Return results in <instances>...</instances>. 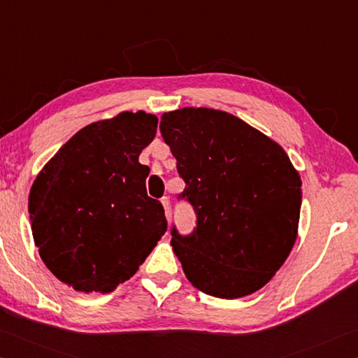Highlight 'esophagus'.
Returning a JSON list of instances; mask_svg holds the SVG:
<instances>
[{"mask_svg":"<svg viewBox=\"0 0 358 358\" xmlns=\"http://www.w3.org/2000/svg\"><path fill=\"white\" fill-rule=\"evenodd\" d=\"M162 204L163 208H165V215L168 218V222L171 220V203H169V198L168 196H163L162 198Z\"/></svg>","mask_w":358,"mask_h":358,"instance_id":"obj_1","label":"esophagus"}]
</instances>
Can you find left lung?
Segmentation results:
<instances>
[{"mask_svg":"<svg viewBox=\"0 0 358 358\" xmlns=\"http://www.w3.org/2000/svg\"><path fill=\"white\" fill-rule=\"evenodd\" d=\"M160 131L196 214L190 234L171 228L185 277L209 296L239 299L271 281L297 237L302 180L277 143L229 113H165Z\"/></svg>","mask_w":358,"mask_h":358,"instance_id":"obj_1","label":"left lung"}]
</instances>
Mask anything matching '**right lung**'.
<instances>
[{"label": "right lung", "mask_w": 358, "mask_h": 358, "mask_svg": "<svg viewBox=\"0 0 358 358\" xmlns=\"http://www.w3.org/2000/svg\"><path fill=\"white\" fill-rule=\"evenodd\" d=\"M157 119L125 111L77 131L37 176L31 229L48 271L81 292H110L131 278L165 234L163 206L148 196L138 162Z\"/></svg>", "instance_id": "obj_1"}]
</instances>
